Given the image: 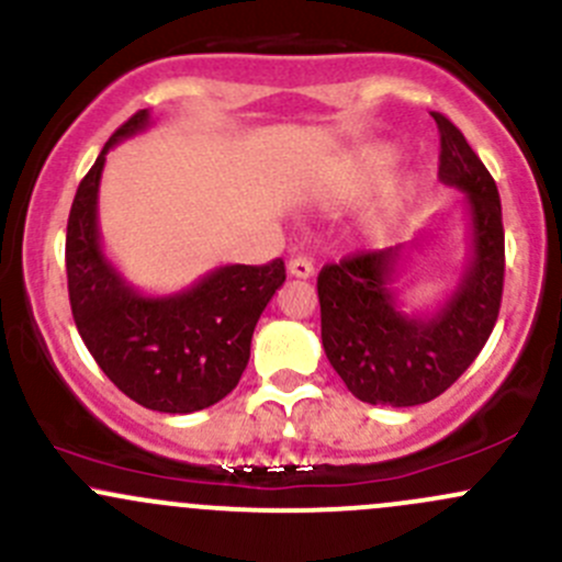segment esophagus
Instances as JSON below:
<instances>
[{
    "label": "esophagus",
    "mask_w": 562,
    "mask_h": 562,
    "mask_svg": "<svg viewBox=\"0 0 562 562\" xmlns=\"http://www.w3.org/2000/svg\"><path fill=\"white\" fill-rule=\"evenodd\" d=\"M288 274L299 277V280H307V277L315 274L313 260H310L307 255H296V258H291V263H288Z\"/></svg>",
    "instance_id": "obj_1"
}]
</instances>
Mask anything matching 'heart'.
<instances>
[{"label": "heart", "instance_id": "obj_1", "mask_svg": "<svg viewBox=\"0 0 562 562\" xmlns=\"http://www.w3.org/2000/svg\"><path fill=\"white\" fill-rule=\"evenodd\" d=\"M389 168H391L389 151H370V155L359 162V176L364 181H378L383 179V173H386Z\"/></svg>", "mask_w": 562, "mask_h": 562}]
</instances>
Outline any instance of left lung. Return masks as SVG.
Segmentation results:
<instances>
[{
	"label": "left lung",
	"instance_id": "left-lung-1",
	"mask_svg": "<svg viewBox=\"0 0 562 562\" xmlns=\"http://www.w3.org/2000/svg\"><path fill=\"white\" fill-rule=\"evenodd\" d=\"M440 181L464 192L470 260L459 285L432 315H405L391 291L402 245L353 252L317 274L321 339L353 396L370 405L411 407L435 400L468 370L495 328L506 274V236L497 184L443 113Z\"/></svg>",
	"mask_w": 562,
	"mask_h": 562
}]
</instances>
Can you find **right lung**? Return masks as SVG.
Returning <instances> with one entry per match:
<instances>
[{
    "label": "right lung",
    "instance_id": "1",
    "mask_svg": "<svg viewBox=\"0 0 562 562\" xmlns=\"http://www.w3.org/2000/svg\"><path fill=\"white\" fill-rule=\"evenodd\" d=\"M146 127L149 111L130 116L78 184L67 220V291L78 334L113 386L149 411L195 413L236 389L285 263L220 266L173 296L135 291L100 247L98 192L108 149Z\"/></svg>",
    "mask_w": 562,
    "mask_h": 562
}]
</instances>
